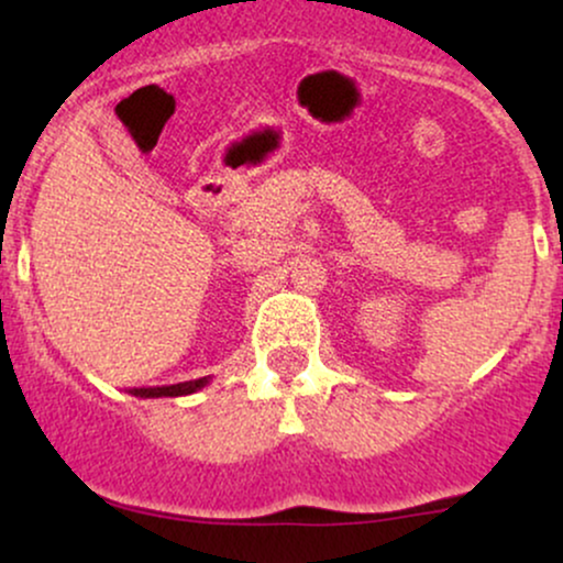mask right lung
I'll list each match as a JSON object with an SVG mask.
<instances>
[{
	"label": "right lung",
	"mask_w": 563,
	"mask_h": 563,
	"mask_svg": "<svg viewBox=\"0 0 563 563\" xmlns=\"http://www.w3.org/2000/svg\"><path fill=\"white\" fill-rule=\"evenodd\" d=\"M209 376L198 378V380H185V384H174V386H153V389H129V394L142 399H151V397H185V394H192L198 389H203L209 384Z\"/></svg>",
	"instance_id": "right-lung-1"
}]
</instances>
